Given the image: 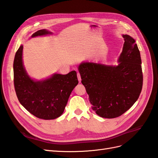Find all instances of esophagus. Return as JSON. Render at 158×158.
Here are the masks:
<instances>
[{
    "label": "esophagus",
    "instance_id": "34e87169",
    "mask_svg": "<svg viewBox=\"0 0 158 158\" xmlns=\"http://www.w3.org/2000/svg\"><path fill=\"white\" fill-rule=\"evenodd\" d=\"M77 76H78V78L79 82H81V76H80V73H78V74H77Z\"/></svg>",
    "mask_w": 158,
    "mask_h": 158
}]
</instances>
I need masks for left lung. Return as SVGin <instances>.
<instances>
[{"instance_id":"1","label":"left lung","mask_w":158,"mask_h":158,"mask_svg":"<svg viewBox=\"0 0 158 158\" xmlns=\"http://www.w3.org/2000/svg\"><path fill=\"white\" fill-rule=\"evenodd\" d=\"M123 37L125 43L118 65L83 62L78 66L92 108L103 118H116L125 113L137 101L142 88L139 49L132 37Z\"/></svg>"}]
</instances>
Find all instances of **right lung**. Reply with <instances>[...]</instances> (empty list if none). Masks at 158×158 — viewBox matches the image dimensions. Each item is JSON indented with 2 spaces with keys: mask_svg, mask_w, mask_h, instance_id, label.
<instances>
[{
  "mask_svg": "<svg viewBox=\"0 0 158 158\" xmlns=\"http://www.w3.org/2000/svg\"><path fill=\"white\" fill-rule=\"evenodd\" d=\"M46 30L35 32L32 37L51 34ZM23 46L14 57V84L19 102L26 110L36 117L51 120L63 113L72 91L78 84L75 70L67 74H55L40 81L31 79L23 64Z\"/></svg>",
  "mask_w": 158,
  "mask_h": 158,
  "instance_id": "right-lung-1",
  "label": "right lung"
}]
</instances>
